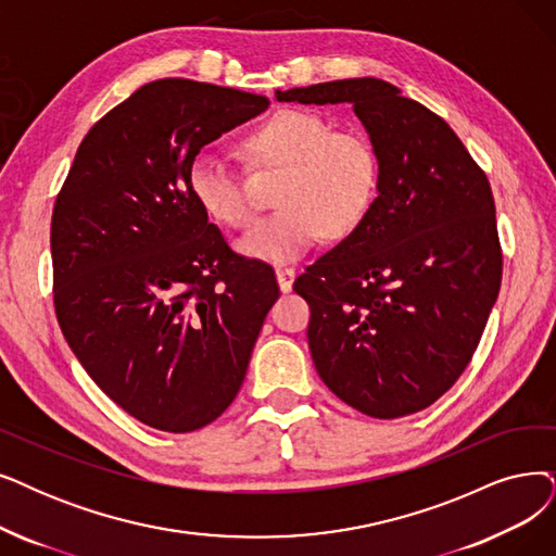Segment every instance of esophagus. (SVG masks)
Listing matches in <instances>:
<instances>
[{"label":"esophagus","mask_w":556,"mask_h":556,"mask_svg":"<svg viewBox=\"0 0 556 556\" xmlns=\"http://www.w3.org/2000/svg\"><path fill=\"white\" fill-rule=\"evenodd\" d=\"M276 278H278L280 292H290L294 285V278H296V269H292V266H278Z\"/></svg>","instance_id":"obj_1"}]
</instances>
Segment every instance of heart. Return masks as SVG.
I'll use <instances>...</instances> for the list:
<instances>
[{
    "label": "heart",
    "instance_id": "b5f03b06",
    "mask_svg": "<svg viewBox=\"0 0 556 556\" xmlns=\"http://www.w3.org/2000/svg\"><path fill=\"white\" fill-rule=\"evenodd\" d=\"M247 148L262 164L287 166L278 212L243 232L237 251L251 260L287 264L330 230L349 235L369 214L379 191V154L355 129H336L309 109H280L255 127ZM189 191L207 216L230 228L251 220L253 207L230 164L214 150H201L189 164Z\"/></svg>",
    "mask_w": 556,
    "mask_h": 556
}]
</instances>
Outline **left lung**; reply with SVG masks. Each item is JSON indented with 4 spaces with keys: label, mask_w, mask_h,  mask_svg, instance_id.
I'll return each instance as SVG.
<instances>
[{
    "label": "left lung",
    "mask_w": 556,
    "mask_h": 556,
    "mask_svg": "<svg viewBox=\"0 0 556 556\" xmlns=\"http://www.w3.org/2000/svg\"><path fill=\"white\" fill-rule=\"evenodd\" d=\"M280 102L353 104L379 154V195L294 292L307 344L344 404L394 419L431 406L472 361L502 282L485 173L431 109L374 79L276 91Z\"/></svg>",
    "instance_id": "obj_1"
}]
</instances>
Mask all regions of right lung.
Masks as SVG:
<instances>
[{
	"label": "right lung",
	"mask_w": 556,
	"mask_h": 556,
	"mask_svg": "<svg viewBox=\"0 0 556 556\" xmlns=\"http://www.w3.org/2000/svg\"><path fill=\"white\" fill-rule=\"evenodd\" d=\"M266 106L237 88L150 81L88 129L56 195L63 338L152 429H203L232 404L280 296L271 266L237 255L187 182L195 152Z\"/></svg>",
	"instance_id": "obj_1"
}]
</instances>
